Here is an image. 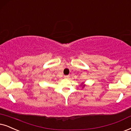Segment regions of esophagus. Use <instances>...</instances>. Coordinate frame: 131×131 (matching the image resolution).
I'll use <instances>...</instances> for the list:
<instances>
[{"mask_svg": "<svg viewBox=\"0 0 131 131\" xmlns=\"http://www.w3.org/2000/svg\"><path fill=\"white\" fill-rule=\"evenodd\" d=\"M64 79H68L69 75H64Z\"/></svg>", "mask_w": 131, "mask_h": 131, "instance_id": "obj_1", "label": "esophagus"}]
</instances>
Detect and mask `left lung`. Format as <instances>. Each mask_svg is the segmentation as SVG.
I'll use <instances>...</instances> for the list:
<instances>
[{
    "label": "left lung",
    "mask_w": 131,
    "mask_h": 131,
    "mask_svg": "<svg viewBox=\"0 0 131 131\" xmlns=\"http://www.w3.org/2000/svg\"><path fill=\"white\" fill-rule=\"evenodd\" d=\"M83 86H84V85H83Z\"/></svg>",
    "instance_id": "1"
}]
</instances>
